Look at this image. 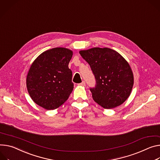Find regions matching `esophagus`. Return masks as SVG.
<instances>
[{"instance_id": "1", "label": "esophagus", "mask_w": 160, "mask_h": 160, "mask_svg": "<svg viewBox=\"0 0 160 160\" xmlns=\"http://www.w3.org/2000/svg\"><path fill=\"white\" fill-rule=\"evenodd\" d=\"M78 85H80V86H85V82L84 81H83L82 83H79Z\"/></svg>"}]
</instances>
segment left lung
<instances>
[{"label":"left lung","mask_w":160,"mask_h":160,"mask_svg":"<svg viewBox=\"0 0 160 160\" xmlns=\"http://www.w3.org/2000/svg\"><path fill=\"white\" fill-rule=\"evenodd\" d=\"M79 53L90 65L96 78L95 88L90 89L95 102L105 109L122 104L134 83L133 71L127 61L108 48L94 47Z\"/></svg>","instance_id":"1"}]
</instances>
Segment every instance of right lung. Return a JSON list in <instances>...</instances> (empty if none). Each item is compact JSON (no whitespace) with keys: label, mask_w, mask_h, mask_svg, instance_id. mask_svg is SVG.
I'll return each instance as SVG.
<instances>
[{"label":"right lung","mask_w":160,"mask_h":160,"mask_svg":"<svg viewBox=\"0 0 160 160\" xmlns=\"http://www.w3.org/2000/svg\"><path fill=\"white\" fill-rule=\"evenodd\" d=\"M72 51L62 47L48 50L34 61L26 85L31 99L46 110H54L68 99L73 89L72 71L68 68Z\"/></svg>","instance_id":"add662e5"}]
</instances>
